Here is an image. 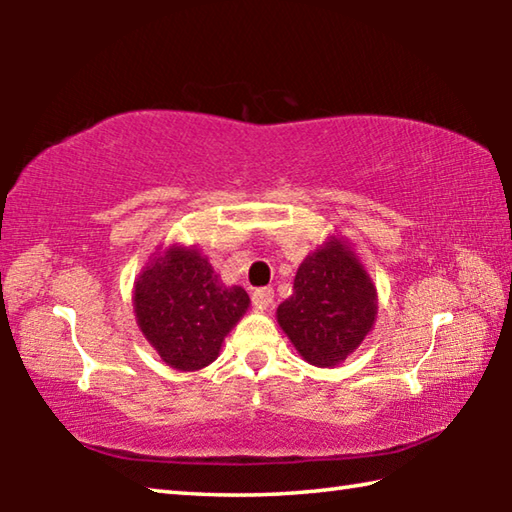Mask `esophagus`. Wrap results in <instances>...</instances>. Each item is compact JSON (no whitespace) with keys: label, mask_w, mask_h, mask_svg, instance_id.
Listing matches in <instances>:
<instances>
[{"label":"esophagus","mask_w":512,"mask_h":512,"mask_svg":"<svg viewBox=\"0 0 512 512\" xmlns=\"http://www.w3.org/2000/svg\"><path fill=\"white\" fill-rule=\"evenodd\" d=\"M253 305L255 307H271L273 305V289H255L253 291Z\"/></svg>","instance_id":"1"}]
</instances>
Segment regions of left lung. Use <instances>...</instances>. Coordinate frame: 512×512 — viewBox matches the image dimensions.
Wrapping results in <instances>:
<instances>
[{"mask_svg":"<svg viewBox=\"0 0 512 512\" xmlns=\"http://www.w3.org/2000/svg\"><path fill=\"white\" fill-rule=\"evenodd\" d=\"M377 318V289L348 241L329 237L300 264L277 323L311 366L334 368L359 348Z\"/></svg>","mask_w":512,"mask_h":512,"instance_id":"left-lung-1","label":"left lung"}]
</instances>
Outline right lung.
<instances>
[{"label": "right lung", "instance_id": "obj_1", "mask_svg": "<svg viewBox=\"0 0 512 512\" xmlns=\"http://www.w3.org/2000/svg\"><path fill=\"white\" fill-rule=\"evenodd\" d=\"M135 318L167 366L201 370L250 305L241 287H225L207 257L173 244L158 250L135 282Z\"/></svg>", "mask_w": 512, "mask_h": 512}]
</instances>
